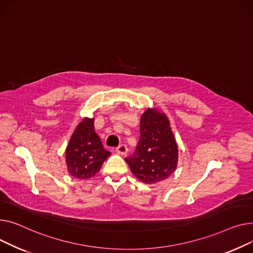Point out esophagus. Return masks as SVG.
Wrapping results in <instances>:
<instances>
[{
	"mask_svg": "<svg viewBox=\"0 0 253 253\" xmlns=\"http://www.w3.org/2000/svg\"><path fill=\"white\" fill-rule=\"evenodd\" d=\"M116 151L120 153V154H122V155H125V154L127 153L128 149H127V147H126V144H121L120 146L116 148Z\"/></svg>",
	"mask_w": 253,
	"mask_h": 253,
	"instance_id": "34e87169",
	"label": "esophagus"
}]
</instances>
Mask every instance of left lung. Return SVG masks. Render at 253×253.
Here are the masks:
<instances>
[{"label": "left lung", "mask_w": 253, "mask_h": 253, "mask_svg": "<svg viewBox=\"0 0 253 253\" xmlns=\"http://www.w3.org/2000/svg\"><path fill=\"white\" fill-rule=\"evenodd\" d=\"M131 172L145 184L161 182L175 170L177 146L168 117L148 109L141 117L140 140L126 158Z\"/></svg>", "instance_id": "obj_1"}]
</instances>
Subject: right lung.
I'll use <instances>...</instances> for the list:
<instances>
[{
    "mask_svg": "<svg viewBox=\"0 0 253 253\" xmlns=\"http://www.w3.org/2000/svg\"><path fill=\"white\" fill-rule=\"evenodd\" d=\"M111 153L104 149L95 131L94 120L84 118L74 130L66 148L68 172L77 179H90Z\"/></svg>",
    "mask_w": 253,
    "mask_h": 253,
    "instance_id": "obj_1",
    "label": "right lung"
}]
</instances>
